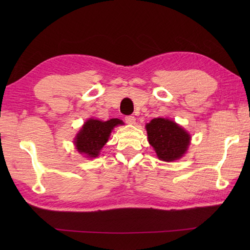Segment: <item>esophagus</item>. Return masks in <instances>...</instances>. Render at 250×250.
<instances>
[{"mask_svg": "<svg viewBox=\"0 0 250 250\" xmlns=\"http://www.w3.org/2000/svg\"><path fill=\"white\" fill-rule=\"evenodd\" d=\"M125 120L128 125H134L136 119H135L134 116H126V117H125Z\"/></svg>", "mask_w": 250, "mask_h": 250, "instance_id": "esophagus-1", "label": "esophagus"}]
</instances>
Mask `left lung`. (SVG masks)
<instances>
[{"instance_id":"8db88e82","label":"left lung","mask_w":250,"mask_h":250,"mask_svg":"<svg viewBox=\"0 0 250 250\" xmlns=\"http://www.w3.org/2000/svg\"><path fill=\"white\" fill-rule=\"evenodd\" d=\"M148 142L162 161L172 162L182 158L190 145L191 136L176 122L155 118L146 125Z\"/></svg>"}]
</instances>
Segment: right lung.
<instances>
[{
	"instance_id": "obj_1",
	"label": "right lung",
	"mask_w": 250,
	"mask_h": 250,
	"mask_svg": "<svg viewBox=\"0 0 250 250\" xmlns=\"http://www.w3.org/2000/svg\"><path fill=\"white\" fill-rule=\"evenodd\" d=\"M119 125H124V122L118 118H113L107 121L92 118L88 119L79 130L74 141L77 151L87 158H97L100 150L107 143L111 130Z\"/></svg>"
}]
</instances>
